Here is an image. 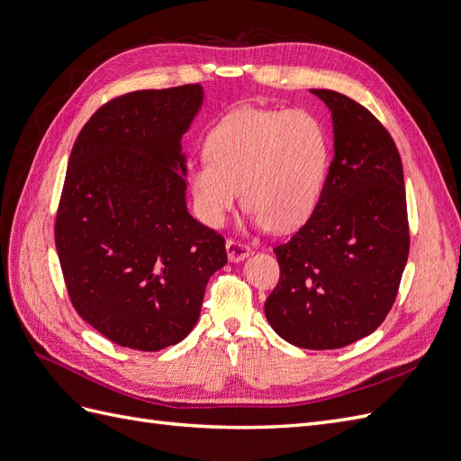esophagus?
Returning <instances> with one entry per match:
<instances>
[{
  "mask_svg": "<svg viewBox=\"0 0 461 461\" xmlns=\"http://www.w3.org/2000/svg\"><path fill=\"white\" fill-rule=\"evenodd\" d=\"M227 256L230 261H244L249 256V248L239 240H227Z\"/></svg>",
  "mask_w": 461,
  "mask_h": 461,
  "instance_id": "obj_1",
  "label": "esophagus"
}]
</instances>
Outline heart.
Instances as JSON below:
<instances>
[{
    "mask_svg": "<svg viewBox=\"0 0 461 461\" xmlns=\"http://www.w3.org/2000/svg\"><path fill=\"white\" fill-rule=\"evenodd\" d=\"M329 153L327 131L308 111L236 109L207 134L205 159L190 165L194 207L221 227L244 198L256 225L290 232L313 213Z\"/></svg>",
    "mask_w": 461,
    "mask_h": 461,
    "instance_id": "obj_1",
    "label": "heart"
}]
</instances>
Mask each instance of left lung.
<instances>
[{
	"label": "left lung",
	"instance_id": "1",
	"mask_svg": "<svg viewBox=\"0 0 461 461\" xmlns=\"http://www.w3.org/2000/svg\"><path fill=\"white\" fill-rule=\"evenodd\" d=\"M332 117L334 156L310 221L275 248L281 278L265 302L278 337L334 350L367 337L396 300L410 254L406 186L393 136L334 90H312Z\"/></svg>",
	"mask_w": 461,
	"mask_h": 461
}]
</instances>
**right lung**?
I'll list each match as a JSON object with an SVG mask.
<instances>
[{"instance_id":"add662e5","label":"right lung","mask_w":461,"mask_h":461,"mask_svg":"<svg viewBox=\"0 0 461 461\" xmlns=\"http://www.w3.org/2000/svg\"><path fill=\"white\" fill-rule=\"evenodd\" d=\"M200 85L138 90L102 105L68 158L55 248L78 315L124 348L158 352L198 323L225 239L188 213L185 132Z\"/></svg>"}]
</instances>
